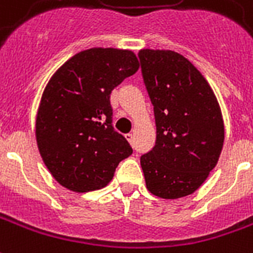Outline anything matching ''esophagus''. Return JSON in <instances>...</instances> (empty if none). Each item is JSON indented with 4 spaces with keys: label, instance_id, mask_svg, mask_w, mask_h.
I'll return each instance as SVG.
<instances>
[{
    "label": "esophagus",
    "instance_id": "34e87169",
    "mask_svg": "<svg viewBox=\"0 0 253 253\" xmlns=\"http://www.w3.org/2000/svg\"><path fill=\"white\" fill-rule=\"evenodd\" d=\"M125 136H126V139L128 141L130 145H134V135H132V134H126Z\"/></svg>",
    "mask_w": 253,
    "mask_h": 253
}]
</instances>
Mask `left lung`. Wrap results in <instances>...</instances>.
Listing matches in <instances>:
<instances>
[{"instance_id":"obj_1","label":"left lung","mask_w":253,"mask_h":253,"mask_svg":"<svg viewBox=\"0 0 253 253\" xmlns=\"http://www.w3.org/2000/svg\"><path fill=\"white\" fill-rule=\"evenodd\" d=\"M154 106L157 142L141 157L146 188L165 200L193 194L221 154L225 130L220 104L203 74L174 50H139Z\"/></svg>"}]
</instances>
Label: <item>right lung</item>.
Returning a JSON list of instances; mask_svg holds the SVG:
<instances>
[{
    "mask_svg": "<svg viewBox=\"0 0 253 253\" xmlns=\"http://www.w3.org/2000/svg\"><path fill=\"white\" fill-rule=\"evenodd\" d=\"M139 68L135 53L91 48L65 61L46 83L36 117L37 147L52 177L68 190L104 188L131 155L111 126L112 89Z\"/></svg>",
    "mask_w": 253,
    "mask_h": 253,
    "instance_id": "1",
    "label": "right lung"
}]
</instances>
